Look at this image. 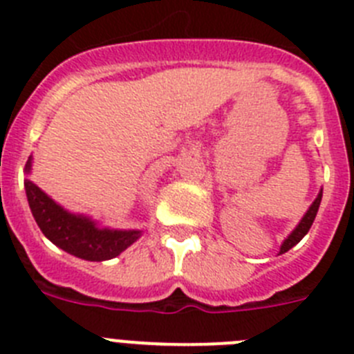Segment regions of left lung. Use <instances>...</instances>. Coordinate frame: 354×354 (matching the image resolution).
Returning <instances> with one entry per match:
<instances>
[{
    "label": "left lung",
    "mask_w": 354,
    "mask_h": 354,
    "mask_svg": "<svg viewBox=\"0 0 354 354\" xmlns=\"http://www.w3.org/2000/svg\"><path fill=\"white\" fill-rule=\"evenodd\" d=\"M321 198H323V189L319 192L317 198H315L314 202H312V205H310V207H308V211L305 212V216H303V218H301V221H299V223H298V227L294 228L292 232L289 234V237H287V239L283 241L282 246H280V253L289 252V250L292 248L294 245H298L299 241H301L303 237L306 236V232L310 230L312 223H314V220H315V214H317V211H319V205H321Z\"/></svg>",
    "instance_id": "8db88e82"
}]
</instances>
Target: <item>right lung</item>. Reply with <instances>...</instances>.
<instances>
[{
    "label": "right lung",
    "instance_id": "right-lung-1",
    "mask_svg": "<svg viewBox=\"0 0 354 354\" xmlns=\"http://www.w3.org/2000/svg\"><path fill=\"white\" fill-rule=\"evenodd\" d=\"M31 170V158L26 171ZM31 214L42 234L53 245L84 261L101 262L115 259L142 236L140 230H111L99 228L95 221L83 214H72L49 198L37 184L24 180Z\"/></svg>",
    "mask_w": 354,
    "mask_h": 354
}]
</instances>
